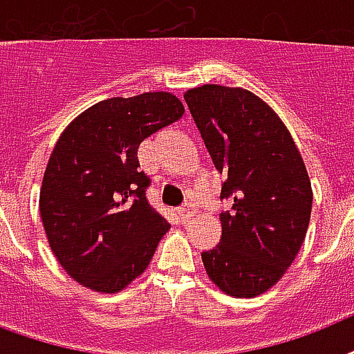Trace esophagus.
I'll list each match as a JSON object with an SVG mask.
<instances>
[{
    "label": "esophagus",
    "mask_w": 354,
    "mask_h": 354,
    "mask_svg": "<svg viewBox=\"0 0 354 354\" xmlns=\"http://www.w3.org/2000/svg\"><path fill=\"white\" fill-rule=\"evenodd\" d=\"M196 205H192V203H186L183 207L179 208V216L183 221H188L192 220V216H196Z\"/></svg>",
    "instance_id": "1"
}]
</instances>
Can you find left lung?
Returning a JSON list of instances; mask_svg holds the SVG:
<instances>
[{"label":"left lung","mask_w":354,"mask_h":354,"mask_svg":"<svg viewBox=\"0 0 354 354\" xmlns=\"http://www.w3.org/2000/svg\"><path fill=\"white\" fill-rule=\"evenodd\" d=\"M212 162L225 175L220 243L201 253L207 275L232 297L275 286L305 242L312 186L292 134L259 95L203 84L185 92Z\"/></svg>","instance_id":"left-lung-1"}]
</instances>
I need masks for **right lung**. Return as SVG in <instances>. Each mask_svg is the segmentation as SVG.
<instances>
[{
    "label": "right lung",
    "instance_id": "obj_1",
    "mask_svg": "<svg viewBox=\"0 0 354 354\" xmlns=\"http://www.w3.org/2000/svg\"><path fill=\"white\" fill-rule=\"evenodd\" d=\"M185 114L177 95L111 97L81 112L44 171L40 218L49 248L73 281L118 294L151 262L169 223L146 199L140 144Z\"/></svg>",
    "mask_w": 354,
    "mask_h": 354
}]
</instances>
